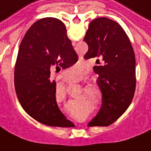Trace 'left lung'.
<instances>
[{"instance_id":"obj_1","label":"left lung","mask_w":151,"mask_h":151,"mask_svg":"<svg viewBox=\"0 0 151 151\" xmlns=\"http://www.w3.org/2000/svg\"><path fill=\"white\" fill-rule=\"evenodd\" d=\"M84 40L88 46L84 58H95L99 64L93 70L102 94L101 109L91 122L97 126H109L124 113L134 96V51L124 30L107 18L93 19Z\"/></svg>"}]
</instances>
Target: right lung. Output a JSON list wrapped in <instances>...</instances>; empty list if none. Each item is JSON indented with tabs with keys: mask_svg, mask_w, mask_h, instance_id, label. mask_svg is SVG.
<instances>
[{
	"mask_svg": "<svg viewBox=\"0 0 151 151\" xmlns=\"http://www.w3.org/2000/svg\"><path fill=\"white\" fill-rule=\"evenodd\" d=\"M78 61L61 20L44 18L33 23L19 46L14 87L23 110L36 121L52 127H72L56 101V82L50 70L71 67Z\"/></svg>",
	"mask_w": 151,
	"mask_h": 151,
	"instance_id": "1",
	"label": "right lung"
}]
</instances>
